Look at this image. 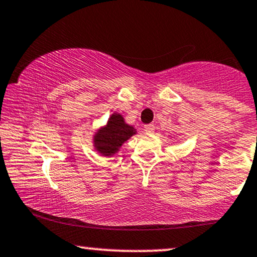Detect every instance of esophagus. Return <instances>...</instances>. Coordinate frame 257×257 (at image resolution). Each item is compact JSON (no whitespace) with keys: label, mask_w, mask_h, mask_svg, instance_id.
I'll use <instances>...</instances> for the list:
<instances>
[{"label":"esophagus","mask_w":257,"mask_h":257,"mask_svg":"<svg viewBox=\"0 0 257 257\" xmlns=\"http://www.w3.org/2000/svg\"><path fill=\"white\" fill-rule=\"evenodd\" d=\"M155 125H151V124H148V125H145L144 126V130H145V132L146 133H153L155 132Z\"/></svg>","instance_id":"esophagus-1"}]
</instances>
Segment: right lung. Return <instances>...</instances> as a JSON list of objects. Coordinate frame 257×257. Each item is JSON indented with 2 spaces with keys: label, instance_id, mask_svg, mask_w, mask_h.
Here are the masks:
<instances>
[{
  "label": "right lung",
  "instance_id": "obj_1",
  "mask_svg": "<svg viewBox=\"0 0 257 257\" xmlns=\"http://www.w3.org/2000/svg\"><path fill=\"white\" fill-rule=\"evenodd\" d=\"M135 135L133 127L126 125L120 114H113L107 122V126L101 128L95 135L94 144L96 150L105 156L115 153L124 142Z\"/></svg>",
  "mask_w": 257,
  "mask_h": 257
}]
</instances>
